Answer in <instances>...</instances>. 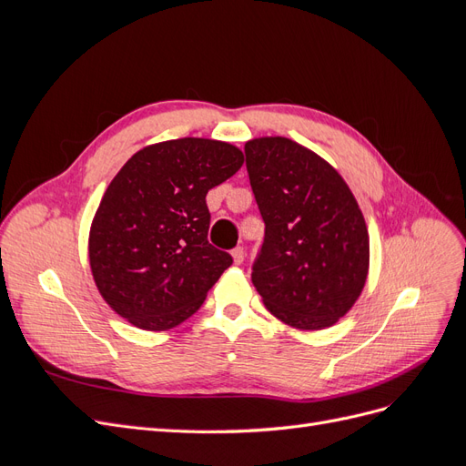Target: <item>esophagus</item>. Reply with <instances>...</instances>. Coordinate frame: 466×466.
Here are the masks:
<instances>
[{
	"instance_id": "34e87169",
	"label": "esophagus",
	"mask_w": 466,
	"mask_h": 466,
	"mask_svg": "<svg viewBox=\"0 0 466 466\" xmlns=\"http://www.w3.org/2000/svg\"><path fill=\"white\" fill-rule=\"evenodd\" d=\"M231 257H233L235 264H243V260H245V248L243 247H235L231 250Z\"/></svg>"
}]
</instances>
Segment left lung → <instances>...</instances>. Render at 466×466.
<instances>
[{"label": "left lung", "mask_w": 466, "mask_h": 466, "mask_svg": "<svg viewBox=\"0 0 466 466\" xmlns=\"http://www.w3.org/2000/svg\"><path fill=\"white\" fill-rule=\"evenodd\" d=\"M245 155L264 219L252 284L289 327H332L360 298L370 270L368 225L354 194L334 167L288 137L250 139Z\"/></svg>", "instance_id": "left-lung-1"}]
</instances>
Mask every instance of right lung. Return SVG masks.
<instances>
[{"instance_id":"obj_1","label":"right lung","mask_w":466,"mask_h":466,"mask_svg":"<svg viewBox=\"0 0 466 466\" xmlns=\"http://www.w3.org/2000/svg\"><path fill=\"white\" fill-rule=\"evenodd\" d=\"M243 161L231 144L180 137L139 149L112 178L91 225L89 264L103 299L134 327H177L233 264L208 241L206 194Z\"/></svg>"}]
</instances>
